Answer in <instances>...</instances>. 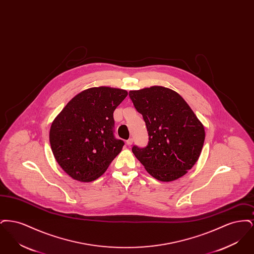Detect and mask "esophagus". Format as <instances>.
Instances as JSON below:
<instances>
[{
  "instance_id": "1",
  "label": "esophagus",
  "mask_w": 254,
  "mask_h": 254,
  "mask_svg": "<svg viewBox=\"0 0 254 254\" xmlns=\"http://www.w3.org/2000/svg\"><path fill=\"white\" fill-rule=\"evenodd\" d=\"M133 140L130 138V139H128L127 141V145H128V146H130V145H132Z\"/></svg>"
}]
</instances>
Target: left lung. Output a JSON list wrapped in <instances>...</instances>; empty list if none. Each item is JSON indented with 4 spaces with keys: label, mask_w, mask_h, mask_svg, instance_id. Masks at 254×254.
Wrapping results in <instances>:
<instances>
[{
    "label": "left lung",
    "mask_w": 254,
    "mask_h": 254,
    "mask_svg": "<svg viewBox=\"0 0 254 254\" xmlns=\"http://www.w3.org/2000/svg\"><path fill=\"white\" fill-rule=\"evenodd\" d=\"M129 97L148 133L145 147L133 146L135 157L159 181L184 176L200 157L205 136L203 124L183 97L168 87L130 90Z\"/></svg>",
    "instance_id": "8db88e82"
}]
</instances>
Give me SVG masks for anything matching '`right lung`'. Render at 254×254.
I'll return each mask as SVG.
<instances>
[{"mask_svg":"<svg viewBox=\"0 0 254 254\" xmlns=\"http://www.w3.org/2000/svg\"><path fill=\"white\" fill-rule=\"evenodd\" d=\"M127 96L121 88H87L73 97L52 122L51 150L74 180H96L121 152L124 142L114 138L113 112Z\"/></svg>","mask_w":254,"mask_h":254,"instance_id":"right-lung-1","label":"right lung"}]
</instances>
